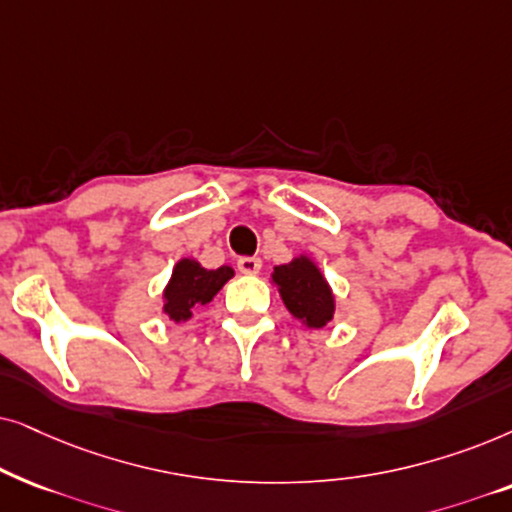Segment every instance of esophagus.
<instances>
[{
  "label": "esophagus",
  "instance_id": "34e87169",
  "mask_svg": "<svg viewBox=\"0 0 512 512\" xmlns=\"http://www.w3.org/2000/svg\"><path fill=\"white\" fill-rule=\"evenodd\" d=\"M236 267L241 274H257L262 269V260L260 257H238Z\"/></svg>",
  "mask_w": 512,
  "mask_h": 512
}]
</instances>
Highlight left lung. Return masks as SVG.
<instances>
[{
    "label": "left lung",
    "instance_id": "1",
    "mask_svg": "<svg viewBox=\"0 0 512 512\" xmlns=\"http://www.w3.org/2000/svg\"><path fill=\"white\" fill-rule=\"evenodd\" d=\"M274 283L292 316L304 320L309 327H323L335 313L330 285L306 257H297L290 264L274 269Z\"/></svg>",
    "mask_w": 512,
    "mask_h": 512
}]
</instances>
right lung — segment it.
<instances>
[{
  "label": "right lung",
  "instance_id": "obj_1",
  "mask_svg": "<svg viewBox=\"0 0 512 512\" xmlns=\"http://www.w3.org/2000/svg\"><path fill=\"white\" fill-rule=\"evenodd\" d=\"M231 276H234V269L231 267L203 269L194 260H180L173 269V278H170L166 292H163V297H166L163 311L175 323L189 320L192 318V311L208 304Z\"/></svg>",
  "mask_w": 512,
  "mask_h": 512
}]
</instances>
